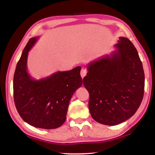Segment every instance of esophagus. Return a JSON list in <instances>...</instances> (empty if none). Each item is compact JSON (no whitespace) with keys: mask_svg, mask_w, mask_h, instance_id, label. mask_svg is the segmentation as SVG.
<instances>
[{"mask_svg":"<svg viewBox=\"0 0 155 155\" xmlns=\"http://www.w3.org/2000/svg\"><path fill=\"white\" fill-rule=\"evenodd\" d=\"M80 74H81V76L82 78H84L85 76H86V74H87V70L86 69H81V72H80Z\"/></svg>","mask_w":155,"mask_h":155,"instance_id":"esophagus-1","label":"esophagus"}]
</instances>
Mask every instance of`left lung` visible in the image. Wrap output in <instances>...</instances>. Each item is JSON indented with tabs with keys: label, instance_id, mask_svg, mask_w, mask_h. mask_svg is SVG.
<instances>
[{
	"label": "left lung",
	"instance_id": "1",
	"mask_svg": "<svg viewBox=\"0 0 155 155\" xmlns=\"http://www.w3.org/2000/svg\"><path fill=\"white\" fill-rule=\"evenodd\" d=\"M112 54L87 65L83 80L90 94L91 117L100 124L114 126L130 118L141 104L144 73L137 49L128 38L120 37Z\"/></svg>",
	"mask_w": 155,
	"mask_h": 155
}]
</instances>
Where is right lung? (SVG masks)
I'll list each match as a JSON object with an SVG mask.
<instances>
[{"label": "right lung", "mask_w": 155, "mask_h": 155, "mask_svg": "<svg viewBox=\"0 0 155 155\" xmlns=\"http://www.w3.org/2000/svg\"><path fill=\"white\" fill-rule=\"evenodd\" d=\"M38 38L29 39L16 67L15 104L21 117L29 124L39 128H57L65 121L69 101L82 85L81 67L34 80L28 73L27 64L28 53Z\"/></svg>", "instance_id": "obj_1"}]
</instances>
